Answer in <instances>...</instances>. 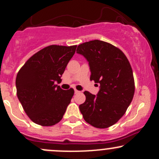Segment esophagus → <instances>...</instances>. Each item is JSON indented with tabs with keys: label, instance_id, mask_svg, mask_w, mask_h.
Masks as SVG:
<instances>
[{
	"label": "esophagus",
	"instance_id": "1",
	"mask_svg": "<svg viewBox=\"0 0 159 159\" xmlns=\"http://www.w3.org/2000/svg\"><path fill=\"white\" fill-rule=\"evenodd\" d=\"M80 91L79 90H75V93H79Z\"/></svg>",
	"mask_w": 159,
	"mask_h": 159
}]
</instances>
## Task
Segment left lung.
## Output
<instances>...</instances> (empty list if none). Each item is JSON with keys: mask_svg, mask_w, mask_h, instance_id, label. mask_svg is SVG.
<instances>
[{"mask_svg": "<svg viewBox=\"0 0 159 159\" xmlns=\"http://www.w3.org/2000/svg\"><path fill=\"white\" fill-rule=\"evenodd\" d=\"M76 52L89 62L91 81L100 84L97 96L84 92L86 100L79 105L81 113L93 126L110 127L125 114L134 96V80L129 60L120 48L98 39L79 45Z\"/></svg>", "mask_w": 159, "mask_h": 159, "instance_id": "1", "label": "left lung"}]
</instances>
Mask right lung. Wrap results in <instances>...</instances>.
Returning a JSON list of instances; mask_svg holds the SVG:
<instances>
[{
	"label": "right lung",
	"mask_w": 159,
	"mask_h": 159,
	"mask_svg": "<svg viewBox=\"0 0 159 159\" xmlns=\"http://www.w3.org/2000/svg\"><path fill=\"white\" fill-rule=\"evenodd\" d=\"M77 45H52L41 49L27 60L16 76L17 96L24 111L34 123L51 126L63 118L74 90H62L61 81Z\"/></svg>",
	"instance_id": "1"
}]
</instances>
